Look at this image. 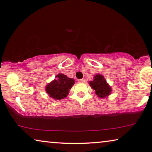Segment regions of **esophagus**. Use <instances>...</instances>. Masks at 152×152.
<instances>
[{"mask_svg":"<svg viewBox=\"0 0 152 152\" xmlns=\"http://www.w3.org/2000/svg\"><path fill=\"white\" fill-rule=\"evenodd\" d=\"M85 82H86V80H85V79H80V80H78V82L84 83Z\"/></svg>","mask_w":152,"mask_h":152,"instance_id":"1","label":"esophagus"}]
</instances>
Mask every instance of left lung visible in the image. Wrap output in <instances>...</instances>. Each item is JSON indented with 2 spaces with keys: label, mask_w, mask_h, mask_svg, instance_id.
<instances>
[{
  "label": "left lung",
  "mask_w": 152,
  "mask_h": 152,
  "mask_svg": "<svg viewBox=\"0 0 152 152\" xmlns=\"http://www.w3.org/2000/svg\"><path fill=\"white\" fill-rule=\"evenodd\" d=\"M93 81L89 82V84L93 90L95 94L100 98H104L111 93V87L107 83L104 76L100 74L95 75Z\"/></svg>",
  "instance_id": "obj_1"
}]
</instances>
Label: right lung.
<instances>
[{
  "mask_svg": "<svg viewBox=\"0 0 152 152\" xmlns=\"http://www.w3.org/2000/svg\"><path fill=\"white\" fill-rule=\"evenodd\" d=\"M56 78L47 85L45 91L50 97L58 100L67 96L70 89L75 84V80L61 73L58 74Z\"/></svg>",
  "mask_w": 152,
  "mask_h": 152,
  "instance_id": "1",
  "label": "right lung"
}]
</instances>
